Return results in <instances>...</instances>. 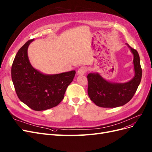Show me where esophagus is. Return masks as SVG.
Returning <instances> with one entry per match:
<instances>
[{"label":"esophagus","instance_id":"esophagus-1","mask_svg":"<svg viewBox=\"0 0 152 152\" xmlns=\"http://www.w3.org/2000/svg\"><path fill=\"white\" fill-rule=\"evenodd\" d=\"M87 71V68L85 67H80L77 71V75H85Z\"/></svg>","mask_w":152,"mask_h":152}]
</instances>
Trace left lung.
I'll use <instances>...</instances> for the list:
<instances>
[{"label": "left lung", "instance_id": "8db88e82", "mask_svg": "<svg viewBox=\"0 0 152 152\" xmlns=\"http://www.w3.org/2000/svg\"><path fill=\"white\" fill-rule=\"evenodd\" d=\"M127 46L133 55L134 76L126 83H114L104 79L98 72L89 73L87 76L88 86V94L94 104L104 108H114L125 105L129 102L140 84L142 69L138 52Z\"/></svg>", "mask_w": 152, "mask_h": 152}]
</instances>
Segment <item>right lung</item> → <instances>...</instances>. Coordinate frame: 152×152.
Listing matches in <instances>:
<instances>
[{
	"label": "right lung",
	"instance_id": "right-lung-1",
	"mask_svg": "<svg viewBox=\"0 0 152 152\" xmlns=\"http://www.w3.org/2000/svg\"><path fill=\"white\" fill-rule=\"evenodd\" d=\"M33 40L28 41L18 50L12 63L11 77L19 100L31 109L40 111L59 104L76 71L46 75L35 69L28 56V47Z\"/></svg>",
	"mask_w": 152,
	"mask_h": 152
}]
</instances>
